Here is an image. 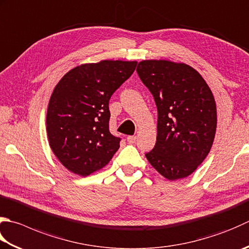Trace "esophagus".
I'll use <instances>...</instances> for the list:
<instances>
[{"instance_id": "34e87169", "label": "esophagus", "mask_w": 249, "mask_h": 249, "mask_svg": "<svg viewBox=\"0 0 249 249\" xmlns=\"http://www.w3.org/2000/svg\"><path fill=\"white\" fill-rule=\"evenodd\" d=\"M136 140H137V137H136V136H128V137H127V142L129 144L135 143Z\"/></svg>"}]
</instances>
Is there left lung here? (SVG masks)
<instances>
[{"label": "left lung", "mask_w": 249, "mask_h": 249, "mask_svg": "<svg viewBox=\"0 0 249 249\" xmlns=\"http://www.w3.org/2000/svg\"><path fill=\"white\" fill-rule=\"evenodd\" d=\"M137 73L158 108V136L145 154L168 180L190 176L212 149L217 128L213 95L199 73L186 63L142 60Z\"/></svg>", "instance_id": "8db88e82"}]
</instances>
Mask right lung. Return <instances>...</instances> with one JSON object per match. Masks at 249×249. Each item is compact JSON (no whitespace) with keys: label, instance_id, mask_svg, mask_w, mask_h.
Returning <instances> with one entry per match:
<instances>
[{"label":"right lung","instance_id":"add662e5","mask_svg":"<svg viewBox=\"0 0 249 249\" xmlns=\"http://www.w3.org/2000/svg\"><path fill=\"white\" fill-rule=\"evenodd\" d=\"M137 61L102 60L67 72L48 102L51 149L68 170L89 176L105 167L120 148L109 130V100L133 74Z\"/></svg>","mask_w":249,"mask_h":249}]
</instances>
